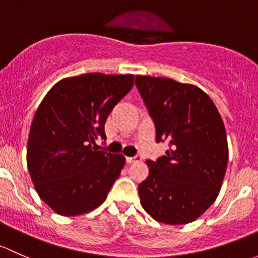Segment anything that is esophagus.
<instances>
[{"label":"esophagus","instance_id":"34e87169","mask_svg":"<svg viewBox=\"0 0 258 258\" xmlns=\"http://www.w3.org/2000/svg\"><path fill=\"white\" fill-rule=\"evenodd\" d=\"M126 163L128 164H132L134 163V161H139L140 160V155H134V156H126L125 158Z\"/></svg>","mask_w":258,"mask_h":258}]
</instances>
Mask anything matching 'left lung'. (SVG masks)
I'll return each mask as SVG.
<instances>
[{
    "label": "left lung",
    "mask_w": 258,
    "mask_h": 258,
    "mask_svg": "<svg viewBox=\"0 0 258 258\" xmlns=\"http://www.w3.org/2000/svg\"><path fill=\"white\" fill-rule=\"evenodd\" d=\"M135 86L155 125L156 143L169 150L147 160L149 175L138 186L153 219L184 225L198 219L219 195L228 148L221 115L209 95L170 78L135 77Z\"/></svg>",
    "instance_id": "1"
}]
</instances>
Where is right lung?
<instances>
[{"label": "right lung", "instance_id": "1", "mask_svg": "<svg viewBox=\"0 0 258 258\" xmlns=\"http://www.w3.org/2000/svg\"><path fill=\"white\" fill-rule=\"evenodd\" d=\"M134 83L133 74L87 73L62 79L32 121L27 166L39 198L63 216L98 208L125 165L121 154L97 150L105 121Z\"/></svg>", "mask_w": 258, "mask_h": 258}]
</instances>
